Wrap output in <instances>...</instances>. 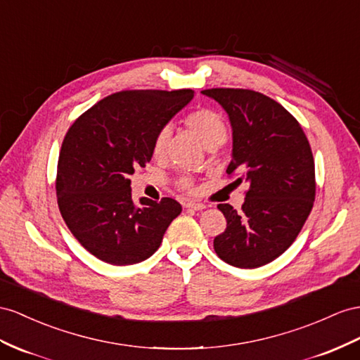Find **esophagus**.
Masks as SVG:
<instances>
[{
  "instance_id": "obj_1",
  "label": "esophagus",
  "mask_w": 360,
  "mask_h": 360,
  "mask_svg": "<svg viewBox=\"0 0 360 360\" xmlns=\"http://www.w3.org/2000/svg\"><path fill=\"white\" fill-rule=\"evenodd\" d=\"M186 208H190V210H195V211H202L205 208V204H200V202H195V200H190L186 204Z\"/></svg>"
}]
</instances>
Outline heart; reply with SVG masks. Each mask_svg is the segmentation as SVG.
<instances>
[{"instance_id":"1","label":"heart","mask_w":360,"mask_h":360,"mask_svg":"<svg viewBox=\"0 0 360 360\" xmlns=\"http://www.w3.org/2000/svg\"><path fill=\"white\" fill-rule=\"evenodd\" d=\"M184 124H186L190 131L195 132L208 149H216V147L224 144V141L226 140L225 120L211 108L200 106L190 110V112L184 117ZM169 127H161L160 131L156 132L152 143V153L155 158L160 160L165 155L169 144ZM178 187L184 191H191L195 188V182H193L190 176H181L178 179Z\"/></svg>"}]
</instances>
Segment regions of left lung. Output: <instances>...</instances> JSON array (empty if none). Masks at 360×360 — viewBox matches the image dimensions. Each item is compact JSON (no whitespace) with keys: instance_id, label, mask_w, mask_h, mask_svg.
Returning a JSON list of instances; mask_svg holds the SVG:
<instances>
[{"instance_id":"8db88e82","label":"left lung","mask_w":360,"mask_h":360,"mask_svg":"<svg viewBox=\"0 0 360 360\" xmlns=\"http://www.w3.org/2000/svg\"><path fill=\"white\" fill-rule=\"evenodd\" d=\"M233 126L226 173L248 182L242 211L219 204L226 229L216 254L236 268L254 269L280 257L298 237L316 193L315 161L298 120L278 101L252 89L211 88Z\"/></svg>"}]
</instances>
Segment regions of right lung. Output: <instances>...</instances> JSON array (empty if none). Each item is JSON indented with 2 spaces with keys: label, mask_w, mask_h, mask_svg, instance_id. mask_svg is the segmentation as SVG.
<instances>
[{
  "label": "right lung",
  "mask_w": 360,
  "mask_h": 360,
  "mask_svg": "<svg viewBox=\"0 0 360 360\" xmlns=\"http://www.w3.org/2000/svg\"><path fill=\"white\" fill-rule=\"evenodd\" d=\"M193 98L191 89L120 91L71 124L58 161L59 211L71 234L98 260L140 263L158 250L179 202L141 198L129 176L152 158L156 132Z\"/></svg>",
  "instance_id": "obj_1"
}]
</instances>
